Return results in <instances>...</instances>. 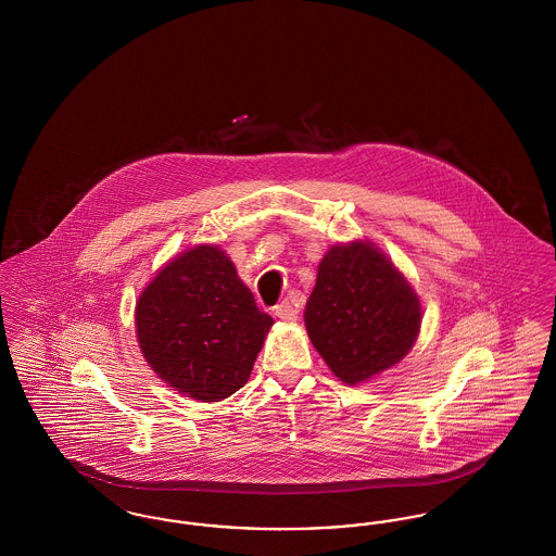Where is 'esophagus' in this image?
<instances>
[{"mask_svg": "<svg viewBox=\"0 0 556 556\" xmlns=\"http://www.w3.org/2000/svg\"><path fill=\"white\" fill-rule=\"evenodd\" d=\"M273 313H275V317L281 318V320H286V323H293V320L298 318V311L291 306L288 300H283L281 304H277V306L273 308Z\"/></svg>", "mask_w": 556, "mask_h": 556, "instance_id": "obj_1", "label": "esophagus"}]
</instances>
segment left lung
Returning <instances> with one entry per match:
<instances>
[{
    "mask_svg": "<svg viewBox=\"0 0 556 556\" xmlns=\"http://www.w3.org/2000/svg\"><path fill=\"white\" fill-rule=\"evenodd\" d=\"M421 320L417 291L372 241L354 239L325 252L304 325L340 381L356 386L392 369L417 342Z\"/></svg>",
    "mask_w": 556,
    "mask_h": 556,
    "instance_id": "left-lung-1",
    "label": "left lung"
}]
</instances>
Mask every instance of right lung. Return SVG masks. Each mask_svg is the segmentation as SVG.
I'll use <instances>...</instances> for the list:
<instances>
[{"label": "right lung", "instance_id": "obj_1", "mask_svg": "<svg viewBox=\"0 0 556 556\" xmlns=\"http://www.w3.org/2000/svg\"><path fill=\"white\" fill-rule=\"evenodd\" d=\"M273 323L212 243L168 261L135 304L143 358L168 388L200 402H220L248 383Z\"/></svg>", "mask_w": 556, "mask_h": 556}]
</instances>
